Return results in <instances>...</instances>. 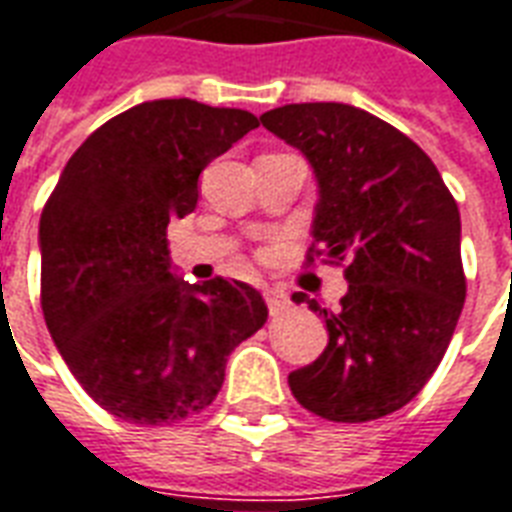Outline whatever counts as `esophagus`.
<instances>
[{"instance_id":"34e87169","label":"esophagus","mask_w":512,"mask_h":512,"mask_svg":"<svg viewBox=\"0 0 512 512\" xmlns=\"http://www.w3.org/2000/svg\"><path fill=\"white\" fill-rule=\"evenodd\" d=\"M264 302L270 307V315H283L288 310V305H291L288 294H283L278 288H267V291H264Z\"/></svg>"}]
</instances>
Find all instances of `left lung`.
Listing matches in <instances>:
<instances>
[{"label":"left lung","instance_id":"1","mask_svg":"<svg viewBox=\"0 0 512 512\" xmlns=\"http://www.w3.org/2000/svg\"><path fill=\"white\" fill-rule=\"evenodd\" d=\"M261 124L305 153L318 180L307 264L348 261L337 313L294 294L324 315L329 343L288 375L291 394L337 424L388 416L432 378L464 307L456 199L416 142L367 110L305 102Z\"/></svg>","mask_w":512,"mask_h":512}]
</instances>
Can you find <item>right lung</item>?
<instances>
[{
	"label": "right lung",
	"mask_w": 512,
	"mask_h": 512,
	"mask_svg": "<svg viewBox=\"0 0 512 512\" xmlns=\"http://www.w3.org/2000/svg\"><path fill=\"white\" fill-rule=\"evenodd\" d=\"M259 126L248 110L156 99L72 153L40 218V299L69 372L107 413L172 424L205 410L229 353L267 321L256 288L172 272L169 218L194 213L202 169Z\"/></svg>",
	"instance_id": "1"
}]
</instances>
